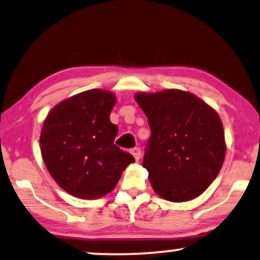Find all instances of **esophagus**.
Listing matches in <instances>:
<instances>
[{
    "instance_id": "1",
    "label": "esophagus",
    "mask_w": 260,
    "mask_h": 260,
    "mask_svg": "<svg viewBox=\"0 0 260 260\" xmlns=\"http://www.w3.org/2000/svg\"><path fill=\"white\" fill-rule=\"evenodd\" d=\"M131 153L133 154V157H134V159H136L137 161H139V159H140V157H141V150L139 147H134L132 151H131Z\"/></svg>"
}]
</instances>
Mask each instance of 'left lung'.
Returning <instances> with one entry per match:
<instances>
[{
  "mask_svg": "<svg viewBox=\"0 0 260 260\" xmlns=\"http://www.w3.org/2000/svg\"><path fill=\"white\" fill-rule=\"evenodd\" d=\"M136 101L151 129L143 166L152 188L171 202L200 196L219 175L226 154L219 114L196 95L176 89L139 92Z\"/></svg>",
  "mask_w": 260,
  "mask_h": 260,
  "instance_id": "8db88e82",
  "label": "left lung"
}]
</instances>
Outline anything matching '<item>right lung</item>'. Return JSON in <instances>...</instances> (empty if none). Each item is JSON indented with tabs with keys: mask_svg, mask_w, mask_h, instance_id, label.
Wrapping results in <instances>:
<instances>
[{
	"mask_svg": "<svg viewBox=\"0 0 260 260\" xmlns=\"http://www.w3.org/2000/svg\"><path fill=\"white\" fill-rule=\"evenodd\" d=\"M116 102L110 91L92 89L64 100L48 113L40 150L48 172L70 195L95 200L112 191L134 161L114 144L117 127L109 120Z\"/></svg>",
	"mask_w": 260,
	"mask_h": 260,
	"instance_id": "add662e5",
	"label": "right lung"
}]
</instances>
